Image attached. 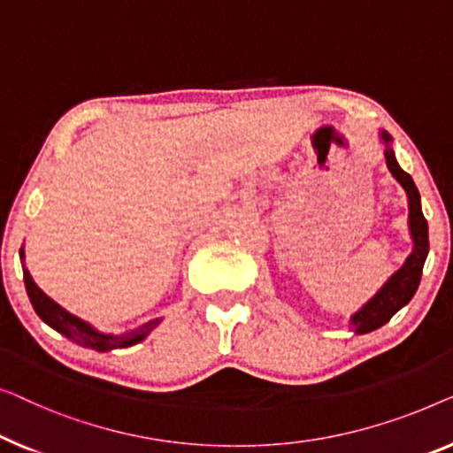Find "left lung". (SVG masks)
Returning <instances> with one entry per match:
<instances>
[{
    "instance_id": "1",
    "label": "left lung",
    "mask_w": 453,
    "mask_h": 453,
    "mask_svg": "<svg viewBox=\"0 0 453 453\" xmlns=\"http://www.w3.org/2000/svg\"><path fill=\"white\" fill-rule=\"evenodd\" d=\"M381 139H384L386 145L392 142V137L388 135L386 131H381ZM384 156L392 176L403 184L406 195H409V227L412 242H415V250H412L411 257L406 258L403 269L394 273V275L388 279L384 288L375 293L373 299H369V302L351 318V324L355 326L357 334L372 333V330L384 326L400 308H404V305L411 302L420 283L423 265L426 252H429V229H426V219L423 211H420V195L415 182H412L411 174H406V172L400 168L390 145L386 148Z\"/></svg>"
}]
</instances>
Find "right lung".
<instances>
[{
  "mask_svg": "<svg viewBox=\"0 0 453 453\" xmlns=\"http://www.w3.org/2000/svg\"><path fill=\"white\" fill-rule=\"evenodd\" d=\"M20 257H24L22 250H20ZM24 283H27V291L35 311L49 324L50 328H55L57 333L65 334L69 341L75 342V345L94 349V351H111V349L137 345L139 341H143L145 336H148L151 330L160 324V320H151L148 324H143V326L131 330V333L102 334L98 330H94L88 322L80 320L78 316L69 314V311L63 310L59 303H55L53 299L47 296V293H42L41 288L33 281V277H30V273L27 269H24Z\"/></svg>",
  "mask_w": 453,
  "mask_h": 453,
  "instance_id": "add662e5",
  "label": "right lung"
}]
</instances>
